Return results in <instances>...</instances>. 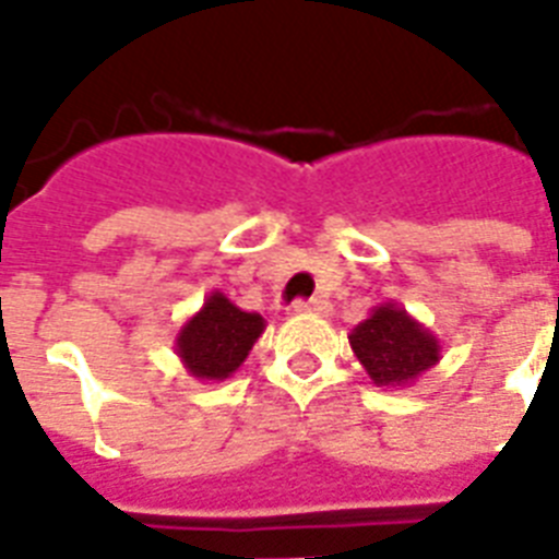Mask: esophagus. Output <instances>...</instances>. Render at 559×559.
I'll return each instance as SVG.
<instances>
[{"label":"esophagus","instance_id":"obj_1","mask_svg":"<svg viewBox=\"0 0 559 559\" xmlns=\"http://www.w3.org/2000/svg\"><path fill=\"white\" fill-rule=\"evenodd\" d=\"M294 308L302 311V314H323V317L332 314V302H325V300H302Z\"/></svg>","mask_w":559,"mask_h":559}]
</instances>
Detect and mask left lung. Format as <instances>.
Listing matches in <instances>:
<instances>
[{
    "label": "left lung",
    "mask_w": 559,
    "mask_h": 559,
    "mask_svg": "<svg viewBox=\"0 0 559 559\" xmlns=\"http://www.w3.org/2000/svg\"><path fill=\"white\" fill-rule=\"evenodd\" d=\"M349 346L374 386L404 390L441 360V341L401 302L374 306L349 332Z\"/></svg>",
    "instance_id": "8db88e82"
}]
</instances>
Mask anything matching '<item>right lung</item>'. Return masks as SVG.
Returning a JSON list of instances; mask_svg holds the SVG:
<instances>
[{
	"label": "right lung",
	"instance_id": "add662e5",
	"mask_svg": "<svg viewBox=\"0 0 559 559\" xmlns=\"http://www.w3.org/2000/svg\"><path fill=\"white\" fill-rule=\"evenodd\" d=\"M262 332L265 320L257 311H242L222 292H210L204 306L178 329L176 355L195 381H227L251 355Z\"/></svg>",
	"mask_w": 559,
	"mask_h": 559
}]
</instances>
